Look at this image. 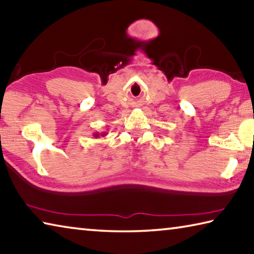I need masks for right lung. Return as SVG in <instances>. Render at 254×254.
Listing matches in <instances>:
<instances>
[{"instance_id": "1", "label": "right lung", "mask_w": 254, "mask_h": 254, "mask_svg": "<svg viewBox=\"0 0 254 254\" xmlns=\"http://www.w3.org/2000/svg\"><path fill=\"white\" fill-rule=\"evenodd\" d=\"M103 136L104 137L105 135H106V132H103V133H98V132H95V133H93V136L95 137V139H97V137H100V136Z\"/></svg>"}]
</instances>
